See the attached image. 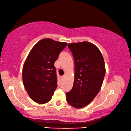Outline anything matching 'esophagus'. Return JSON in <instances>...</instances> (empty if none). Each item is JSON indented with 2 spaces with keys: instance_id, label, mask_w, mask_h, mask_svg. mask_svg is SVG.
Returning a JSON list of instances; mask_svg holds the SVG:
<instances>
[{
  "instance_id": "1",
  "label": "esophagus",
  "mask_w": 131,
  "mask_h": 131,
  "mask_svg": "<svg viewBox=\"0 0 131 131\" xmlns=\"http://www.w3.org/2000/svg\"><path fill=\"white\" fill-rule=\"evenodd\" d=\"M62 77L63 78H63L65 77V75H63V76H62Z\"/></svg>"
}]
</instances>
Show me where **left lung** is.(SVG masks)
<instances>
[{
	"label": "left lung",
	"instance_id": "1",
	"mask_svg": "<svg viewBox=\"0 0 131 131\" xmlns=\"http://www.w3.org/2000/svg\"><path fill=\"white\" fill-rule=\"evenodd\" d=\"M75 63L74 82L67 100L75 108H82L93 100L102 87L106 69L99 49L88 42L68 45Z\"/></svg>",
	"mask_w": 131,
	"mask_h": 131
}]
</instances>
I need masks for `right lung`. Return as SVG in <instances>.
Masks as SVG:
<instances>
[{"mask_svg":"<svg viewBox=\"0 0 131 131\" xmlns=\"http://www.w3.org/2000/svg\"><path fill=\"white\" fill-rule=\"evenodd\" d=\"M67 45L66 42L42 39L26 58L23 67V83L30 98L37 103H46L52 98L57 86L54 63Z\"/></svg>","mask_w":131,"mask_h":131,"instance_id":"1","label":"right lung"}]
</instances>
